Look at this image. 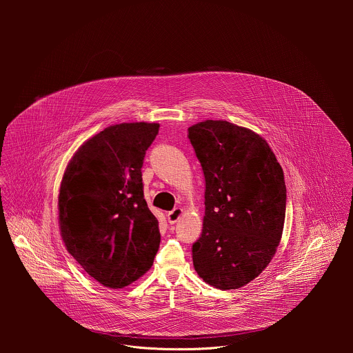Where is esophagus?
Here are the masks:
<instances>
[{
  "mask_svg": "<svg viewBox=\"0 0 353 353\" xmlns=\"http://www.w3.org/2000/svg\"><path fill=\"white\" fill-rule=\"evenodd\" d=\"M182 213H183V210H182L181 208H175V209H172L171 212H168V213H167V220H168V223H170V224H175V223L179 220V217L182 216Z\"/></svg>",
  "mask_w": 353,
  "mask_h": 353,
  "instance_id": "34e87169",
  "label": "esophagus"
}]
</instances>
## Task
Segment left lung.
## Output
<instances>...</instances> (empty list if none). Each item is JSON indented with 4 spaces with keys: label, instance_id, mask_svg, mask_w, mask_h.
Segmentation results:
<instances>
[{
    "label": "left lung",
    "instance_id": "left-lung-1",
    "mask_svg": "<svg viewBox=\"0 0 353 353\" xmlns=\"http://www.w3.org/2000/svg\"><path fill=\"white\" fill-rule=\"evenodd\" d=\"M205 178L196 272L219 290H236L269 265L280 243L287 205L283 168L268 143L227 121L188 129Z\"/></svg>",
    "mask_w": 353,
    "mask_h": 353
}]
</instances>
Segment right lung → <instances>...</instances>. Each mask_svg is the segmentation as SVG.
<instances>
[{
  "label": "right lung",
  "instance_id": "add662e5",
  "mask_svg": "<svg viewBox=\"0 0 353 353\" xmlns=\"http://www.w3.org/2000/svg\"><path fill=\"white\" fill-rule=\"evenodd\" d=\"M157 123L105 128L68 164L58 197L61 235L83 269L108 288L140 279L159 250V221L143 190V163Z\"/></svg>",
  "mask_w": 353,
  "mask_h": 353
}]
</instances>
